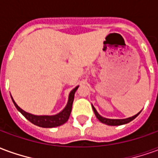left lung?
Returning <instances> with one entry per match:
<instances>
[{
	"label": "left lung",
	"mask_w": 158,
	"mask_h": 158,
	"mask_svg": "<svg viewBox=\"0 0 158 158\" xmlns=\"http://www.w3.org/2000/svg\"><path fill=\"white\" fill-rule=\"evenodd\" d=\"M93 111H94V113L96 114V116L97 118L99 119V121H101L103 123H106L107 125H112V126H117V125H122V124H124V123H128L131 122L132 120L135 118L136 117L139 115L140 112L139 113H137L136 115L135 116L131 117V118H128L125 119H109V118H103V117L100 116L99 113L96 112V108L92 106Z\"/></svg>",
	"instance_id": "obj_1"
}]
</instances>
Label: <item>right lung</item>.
Masks as SVG:
<instances>
[{"label": "right lung", "instance_id": "right-lung-1", "mask_svg": "<svg viewBox=\"0 0 158 158\" xmlns=\"http://www.w3.org/2000/svg\"><path fill=\"white\" fill-rule=\"evenodd\" d=\"M78 87L79 86L74 88L69 94V102H68V104H67L65 108L62 110L61 113H59L58 114L54 115V116H35V115H32V114L26 113L23 110L21 109L16 104L14 100L12 99V100L13 103H14V105H15L16 108L19 110V112L22 113L23 115L25 117L29 122H31L32 123L37 126L42 127V128H53V127H57V126L62 125L69 120L70 113H71V111H72L73 102V99H74V93L78 89Z\"/></svg>", "mask_w": 158, "mask_h": 158}]
</instances>
